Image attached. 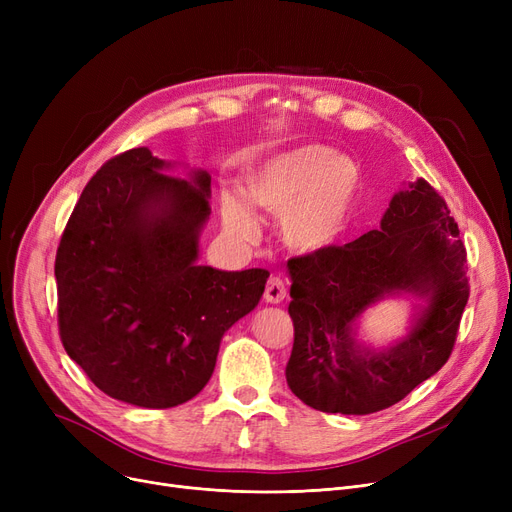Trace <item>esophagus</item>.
<instances>
[{
	"label": "esophagus",
	"instance_id": "34e87169",
	"mask_svg": "<svg viewBox=\"0 0 512 512\" xmlns=\"http://www.w3.org/2000/svg\"><path fill=\"white\" fill-rule=\"evenodd\" d=\"M263 299L267 303H282L286 299V284L280 276H272L270 280H267Z\"/></svg>",
	"mask_w": 512,
	"mask_h": 512
}]
</instances>
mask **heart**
<instances>
[{"label": "heart", "mask_w": 512, "mask_h": 512, "mask_svg": "<svg viewBox=\"0 0 512 512\" xmlns=\"http://www.w3.org/2000/svg\"><path fill=\"white\" fill-rule=\"evenodd\" d=\"M357 188L355 161L321 145L280 151L245 176L247 199L280 213L284 242L303 253L336 245L351 222ZM220 213L232 236L253 240L259 234L257 215L238 193H222Z\"/></svg>", "instance_id": "1"}]
</instances>
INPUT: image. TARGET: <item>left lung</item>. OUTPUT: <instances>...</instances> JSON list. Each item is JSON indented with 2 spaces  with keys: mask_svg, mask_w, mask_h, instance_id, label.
I'll list each match as a JSON object with an SVG mask.
<instances>
[{
  "mask_svg": "<svg viewBox=\"0 0 512 512\" xmlns=\"http://www.w3.org/2000/svg\"><path fill=\"white\" fill-rule=\"evenodd\" d=\"M467 251L442 195L419 178L392 197L380 230L288 261L294 344L286 382L305 405L342 415L384 411L448 361L469 301ZM394 291L427 296L410 336L375 354L354 319Z\"/></svg>",
  "mask_w": 512,
  "mask_h": 512,
  "instance_id": "left-lung-1",
  "label": "left lung"
}]
</instances>
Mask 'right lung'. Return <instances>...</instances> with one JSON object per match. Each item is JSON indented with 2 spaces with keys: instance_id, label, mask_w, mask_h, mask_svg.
<instances>
[{
  "instance_id": "add662e5",
  "label": "right lung",
  "mask_w": 512,
  "mask_h": 512,
  "mask_svg": "<svg viewBox=\"0 0 512 512\" xmlns=\"http://www.w3.org/2000/svg\"><path fill=\"white\" fill-rule=\"evenodd\" d=\"M147 147L95 172L56 253L66 353L107 396L170 409L209 382L224 332L253 311L270 272L197 265L207 172L164 174Z\"/></svg>"
}]
</instances>
